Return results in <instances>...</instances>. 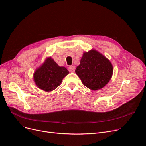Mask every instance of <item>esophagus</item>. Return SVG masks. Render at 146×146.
Returning <instances> with one entry per match:
<instances>
[{
    "label": "esophagus",
    "instance_id": "34e87169",
    "mask_svg": "<svg viewBox=\"0 0 146 146\" xmlns=\"http://www.w3.org/2000/svg\"><path fill=\"white\" fill-rule=\"evenodd\" d=\"M68 70H69V71L70 72H73L75 71V68L74 66H69V68H68Z\"/></svg>",
    "mask_w": 146,
    "mask_h": 146
}]
</instances>
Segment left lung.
Returning <instances> with one entry per match:
<instances>
[{
  "instance_id": "obj_1",
  "label": "left lung",
  "mask_w": 146,
  "mask_h": 146,
  "mask_svg": "<svg viewBox=\"0 0 146 146\" xmlns=\"http://www.w3.org/2000/svg\"><path fill=\"white\" fill-rule=\"evenodd\" d=\"M111 63L97 51L92 50L83 54L75 72L89 89L96 90L102 88L111 78Z\"/></svg>"
}]
</instances>
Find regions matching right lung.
Listing matches in <instances>:
<instances>
[{
    "label": "right lung",
    "mask_w": 146,
    "mask_h": 146,
    "mask_svg": "<svg viewBox=\"0 0 146 146\" xmlns=\"http://www.w3.org/2000/svg\"><path fill=\"white\" fill-rule=\"evenodd\" d=\"M69 74L68 69L58 66L51 57L34 73V81L40 89L46 92L54 90L62 83V79Z\"/></svg>",
    "instance_id": "1"
}]
</instances>
